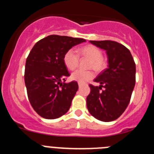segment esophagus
I'll use <instances>...</instances> for the list:
<instances>
[{"label":"esophagus","instance_id":"34e87169","mask_svg":"<svg viewBox=\"0 0 154 154\" xmlns=\"http://www.w3.org/2000/svg\"><path fill=\"white\" fill-rule=\"evenodd\" d=\"M82 85H83V84H82V83H80V82H79V87H82Z\"/></svg>","mask_w":154,"mask_h":154}]
</instances>
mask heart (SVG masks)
Masks as SVG:
<instances>
[{
  "label": "heart",
  "mask_w": 154,
  "mask_h": 154,
  "mask_svg": "<svg viewBox=\"0 0 154 154\" xmlns=\"http://www.w3.org/2000/svg\"><path fill=\"white\" fill-rule=\"evenodd\" d=\"M80 55L91 59L89 68L97 72H101L106 66V62L103 57L101 50L94 45H86L82 47L79 51ZM63 62L66 68L70 70L75 69L79 65V56L73 49L68 50L63 57ZM94 77L92 71L76 70L71 75V79L80 83H85Z\"/></svg>",
  "instance_id": "obj_1"
}]
</instances>
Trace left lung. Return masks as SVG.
I'll list each match as a JSON object with an SVG mask.
<instances>
[{
    "label": "left lung",
    "instance_id": "obj_1",
    "mask_svg": "<svg viewBox=\"0 0 154 154\" xmlns=\"http://www.w3.org/2000/svg\"><path fill=\"white\" fill-rule=\"evenodd\" d=\"M91 44L106 51L108 68L94 81L99 86L89 85L87 96L89 113L103 122L119 118L130 101L136 82V65L130 50L113 41H89ZM102 88L103 90L101 91Z\"/></svg>",
    "mask_w": 154,
    "mask_h": 154
}]
</instances>
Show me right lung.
I'll return each mask as SVG.
<instances>
[{"label":"right lung","mask_w":154,"mask_h":154,"mask_svg":"<svg viewBox=\"0 0 154 154\" xmlns=\"http://www.w3.org/2000/svg\"><path fill=\"white\" fill-rule=\"evenodd\" d=\"M85 42L83 38L52 35L38 41L30 51L24 82L31 106L42 117L57 119L69 111L79 85L75 81L65 82L69 73L63 57L68 50Z\"/></svg>","instance_id":"1"}]
</instances>
